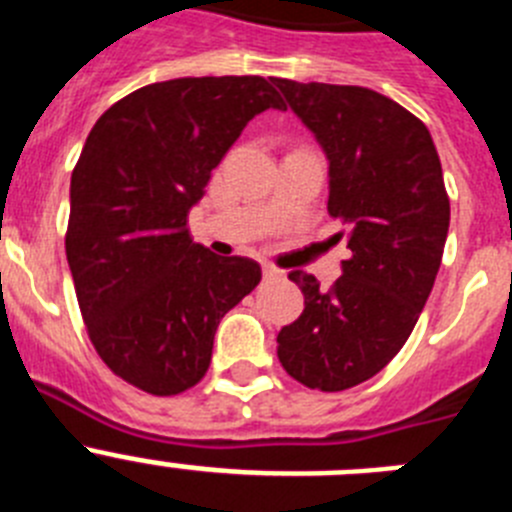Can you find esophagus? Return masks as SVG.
Here are the masks:
<instances>
[{"label": "esophagus", "instance_id": "esophagus-1", "mask_svg": "<svg viewBox=\"0 0 512 512\" xmlns=\"http://www.w3.org/2000/svg\"><path fill=\"white\" fill-rule=\"evenodd\" d=\"M264 279H282V271H279L277 266L264 264Z\"/></svg>", "mask_w": 512, "mask_h": 512}]
</instances>
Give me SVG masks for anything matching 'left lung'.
Returning <instances> with one entry per match:
<instances>
[{"mask_svg":"<svg viewBox=\"0 0 512 512\" xmlns=\"http://www.w3.org/2000/svg\"><path fill=\"white\" fill-rule=\"evenodd\" d=\"M274 84L328 156V212L348 225L351 248L330 289L289 274L305 310L279 330L277 356L310 390L341 392L382 372L413 333L441 266L449 194L431 133L395 99L318 81Z\"/></svg>","mask_w":512,"mask_h":512,"instance_id":"left-lung-1","label":"left lung"}]
</instances>
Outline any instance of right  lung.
I'll return each instance as SVG.
<instances>
[{"mask_svg": "<svg viewBox=\"0 0 512 512\" xmlns=\"http://www.w3.org/2000/svg\"><path fill=\"white\" fill-rule=\"evenodd\" d=\"M287 110L264 76L148 84L94 122L71 174L66 259L99 359L148 395L205 377L215 330L261 266L192 241L187 217L248 120Z\"/></svg>", "mask_w": 512, "mask_h": 512, "instance_id": "1", "label": "right lung"}]
</instances>
